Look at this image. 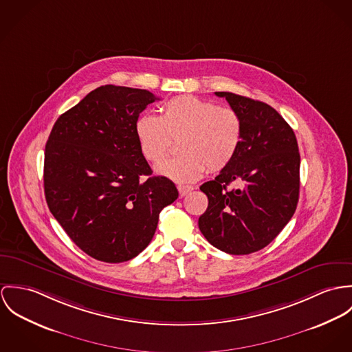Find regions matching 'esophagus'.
Returning <instances> with one entry per match:
<instances>
[{
	"mask_svg": "<svg viewBox=\"0 0 352 352\" xmlns=\"http://www.w3.org/2000/svg\"><path fill=\"white\" fill-rule=\"evenodd\" d=\"M192 190H195V186H192V185H178V192L181 197L189 195Z\"/></svg>",
	"mask_w": 352,
	"mask_h": 352,
	"instance_id": "1",
	"label": "esophagus"
}]
</instances>
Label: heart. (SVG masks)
Listing matches in <instances>:
<instances>
[{
  "label": "heart",
  "instance_id": "b5f03b06",
  "mask_svg": "<svg viewBox=\"0 0 352 352\" xmlns=\"http://www.w3.org/2000/svg\"><path fill=\"white\" fill-rule=\"evenodd\" d=\"M135 133L142 154L160 162L179 140L181 155L157 164V173L175 182H192L206 170L220 171L234 160L241 140L243 122L231 107L195 97L168 100L160 118L144 113L136 120Z\"/></svg>",
  "mask_w": 352,
  "mask_h": 352
}]
</instances>
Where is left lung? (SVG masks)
I'll return each instance as SVG.
<instances>
[{
  "label": "left lung",
  "mask_w": 352,
  "mask_h": 352,
  "mask_svg": "<svg viewBox=\"0 0 352 352\" xmlns=\"http://www.w3.org/2000/svg\"><path fill=\"white\" fill-rule=\"evenodd\" d=\"M240 115L243 140L234 160L201 185L208 208L198 219L216 248L247 255L270 244L293 217L300 195V153L292 126L270 105L216 91ZM237 182L241 188L228 190Z\"/></svg>",
  "instance_id": "8db88e82"
}]
</instances>
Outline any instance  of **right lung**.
<instances>
[{
	"mask_svg": "<svg viewBox=\"0 0 352 352\" xmlns=\"http://www.w3.org/2000/svg\"><path fill=\"white\" fill-rule=\"evenodd\" d=\"M151 91L105 85L90 91L52 126L44 153V195L65 232L91 258L126 262L153 240L160 210L178 198L153 171L135 124ZM142 175L149 178L139 182Z\"/></svg>",
	"mask_w": 352,
	"mask_h": 352,
	"instance_id": "1",
	"label": "right lung"
}]
</instances>
